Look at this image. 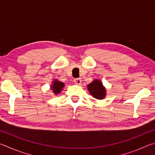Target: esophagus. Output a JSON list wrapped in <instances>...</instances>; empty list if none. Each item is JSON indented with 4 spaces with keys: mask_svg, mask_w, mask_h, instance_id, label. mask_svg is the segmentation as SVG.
Masks as SVG:
<instances>
[{
    "mask_svg": "<svg viewBox=\"0 0 155 155\" xmlns=\"http://www.w3.org/2000/svg\"><path fill=\"white\" fill-rule=\"evenodd\" d=\"M74 83L77 84V85H81V83H82V80L81 78H75L74 80Z\"/></svg>",
    "mask_w": 155,
    "mask_h": 155,
    "instance_id": "34e87169",
    "label": "esophagus"
}]
</instances>
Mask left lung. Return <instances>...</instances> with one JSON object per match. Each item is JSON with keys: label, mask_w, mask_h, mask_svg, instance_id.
I'll return each instance as SVG.
<instances>
[{"label": "left lung", "mask_w": 155, "mask_h": 155, "mask_svg": "<svg viewBox=\"0 0 155 155\" xmlns=\"http://www.w3.org/2000/svg\"><path fill=\"white\" fill-rule=\"evenodd\" d=\"M87 87L89 92L96 99L103 100L106 97V88L101 80L94 79L91 83L88 84Z\"/></svg>", "instance_id": "left-lung-1"}]
</instances>
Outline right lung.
Wrapping results in <instances>:
<instances>
[{
    "label": "right lung",
    "instance_id": "add662e5",
    "mask_svg": "<svg viewBox=\"0 0 155 155\" xmlns=\"http://www.w3.org/2000/svg\"><path fill=\"white\" fill-rule=\"evenodd\" d=\"M65 87V84L59 81L58 79L57 78H54L52 81V85H51V90H52V93H53L54 95H57L61 93V91H62L63 89Z\"/></svg>",
    "mask_w": 155,
    "mask_h": 155
}]
</instances>
